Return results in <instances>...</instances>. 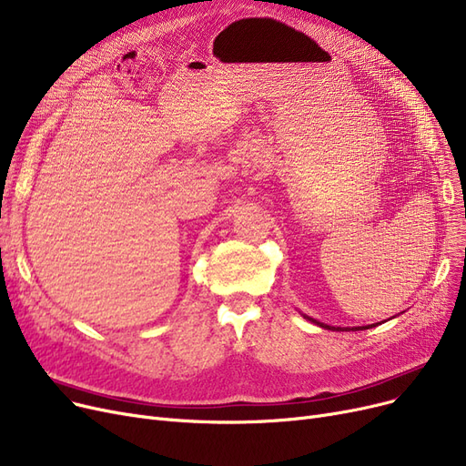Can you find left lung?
<instances>
[{
    "instance_id": "obj_1",
    "label": "left lung",
    "mask_w": 466,
    "mask_h": 466,
    "mask_svg": "<svg viewBox=\"0 0 466 466\" xmlns=\"http://www.w3.org/2000/svg\"><path fill=\"white\" fill-rule=\"evenodd\" d=\"M307 320H311L313 324H317V326H320V328H326V329H336V331H341V328H334V326H328V324H322V322H319V320H315V319H311V317H307V315H303ZM373 326V324H371ZM370 326H357V328H347L349 331L352 329V331H357V329H368Z\"/></svg>"
}]
</instances>
